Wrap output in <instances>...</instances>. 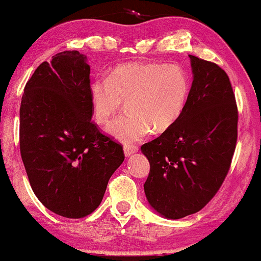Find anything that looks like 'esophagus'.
<instances>
[{"label":"esophagus","mask_w":261,"mask_h":261,"mask_svg":"<svg viewBox=\"0 0 261 261\" xmlns=\"http://www.w3.org/2000/svg\"><path fill=\"white\" fill-rule=\"evenodd\" d=\"M123 152H124V155L129 156V155L134 154V153L138 152V147H137V146H133V145H126L123 147Z\"/></svg>","instance_id":"esophagus-1"}]
</instances>
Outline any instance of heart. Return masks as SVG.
I'll list each match as a JSON object with an SVG mask.
<instances>
[{
	"label": "heart",
	"mask_w": 261,
	"mask_h": 261,
	"mask_svg": "<svg viewBox=\"0 0 261 261\" xmlns=\"http://www.w3.org/2000/svg\"><path fill=\"white\" fill-rule=\"evenodd\" d=\"M189 94L187 73L163 64H120L108 77L95 78L89 87L94 119L99 124L108 123L127 102L128 113L107 129L124 144L141 141L152 129L155 133L170 129L180 119Z\"/></svg>",
	"instance_id": "obj_1"
}]
</instances>
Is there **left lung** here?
Listing matches in <instances>:
<instances>
[{"mask_svg":"<svg viewBox=\"0 0 261 261\" xmlns=\"http://www.w3.org/2000/svg\"><path fill=\"white\" fill-rule=\"evenodd\" d=\"M189 57L194 81L180 119L141 146L151 166L146 198L170 220L199 212L215 196L238 139V107L227 73L215 63Z\"/></svg>","mask_w":261,"mask_h":261,"instance_id":"obj_1","label":"left lung"}]
</instances>
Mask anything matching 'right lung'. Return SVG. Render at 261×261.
<instances>
[{"instance_id":"right-lung-1","label":"right lung","mask_w":261,"mask_h":261,"mask_svg":"<svg viewBox=\"0 0 261 261\" xmlns=\"http://www.w3.org/2000/svg\"><path fill=\"white\" fill-rule=\"evenodd\" d=\"M87 56L64 51L44 62L24 87L20 152L32 190L57 215L81 219L101 204L122 146L91 121Z\"/></svg>"}]
</instances>
